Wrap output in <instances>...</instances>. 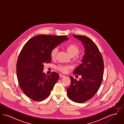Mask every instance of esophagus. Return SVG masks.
I'll list each match as a JSON object with an SVG mask.
<instances>
[{"label":"esophagus","instance_id":"1","mask_svg":"<svg viewBox=\"0 0 124 124\" xmlns=\"http://www.w3.org/2000/svg\"><path fill=\"white\" fill-rule=\"evenodd\" d=\"M65 76L64 75H63V74H59V77L60 78H63V77H64Z\"/></svg>","mask_w":124,"mask_h":124}]
</instances>
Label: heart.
<instances>
[{
    "label": "heart",
    "instance_id": "1",
    "mask_svg": "<svg viewBox=\"0 0 124 124\" xmlns=\"http://www.w3.org/2000/svg\"><path fill=\"white\" fill-rule=\"evenodd\" d=\"M66 50L71 56L76 55L79 52V47L76 44L72 43L68 45L66 47ZM58 52V48L57 47H55L53 48L50 53L51 57L52 59H54L55 58L56 54ZM70 66L67 65H59L56 67V68L59 71H60L62 72L66 73L68 70L70 69Z\"/></svg>",
    "mask_w": 124,
    "mask_h": 124
}]
</instances>
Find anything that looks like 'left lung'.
I'll return each mask as SVG.
<instances>
[{
  "mask_svg": "<svg viewBox=\"0 0 124 124\" xmlns=\"http://www.w3.org/2000/svg\"><path fill=\"white\" fill-rule=\"evenodd\" d=\"M73 36L82 42L85 52L82 63L73 71L75 75H81V78L77 81L70 76L71 85L67 89V93L71 100L81 103L93 97L100 88L103 77L104 61L98 47L93 40L85 36Z\"/></svg>",
  "mask_w": 124,
  "mask_h": 124,
  "instance_id": "8db88e82",
  "label": "left lung"
}]
</instances>
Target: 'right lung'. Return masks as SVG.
<instances>
[{"label":"right lung","instance_id":"right-lung-1","mask_svg":"<svg viewBox=\"0 0 124 124\" xmlns=\"http://www.w3.org/2000/svg\"><path fill=\"white\" fill-rule=\"evenodd\" d=\"M68 40L66 36L41 34L31 39L18 57L16 70L18 82L24 93L34 101H41L50 94L59 74L43 73L44 63L51 62L52 50Z\"/></svg>","mask_w":124,"mask_h":124}]
</instances>
